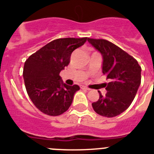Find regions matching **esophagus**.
<instances>
[{
  "label": "esophagus",
  "mask_w": 154,
  "mask_h": 154,
  "mask_svg": "<svg viewBox=\"0 0 154 154\" xmlns=\"http://www.w3.org/2000/svg\"><path fill=\"white\" fill-rule=\"evenodd\" d=\"M81 89H82V90H86V91H89V90H90V89H89V88H87L86 86H81Z\"/></svg>",
  "instance_id": "obj_1"
}]
</instances>
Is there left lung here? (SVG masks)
Instances as JSON below:
<instances>
[{
	"instance_id": "1",
	"label": "left lung",
	"mask_w": 154,
	"mask_h": 154,
	"mask_svg": "<svg viewBox=\"0 0 154 154\" xmlns=\"http://www.w3.org/2000/svg\"><path fill=\"white\" fill-rule=\"evenodd\" d=\"M87 40L102 55V72L110 80L104 85L106 94L98 91L99 100L92 106L98 115L113 118L124 112L133 101L141 83V67L111 42L90 38Z\"/></svg>"
}]
</instances>
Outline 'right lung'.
<instances>
[{
  "label": "right lung",
  "instance_id": "obj_1",
  "mask_svg": "<svg viewBox=\"0 0 154 154\" xmlns=\"http://www.w3.org/2000/svg\"><path fill=\"white\" fill-rule=\"evenodd\" d=\"M86 40L87 37L54 39L26 61L23 78L26 91L41 112L57 116L69 108L80 88L64 83L59 74L68 65L72 52Z\"/></svg>",
  "mask_w": 154,
  "mask_h": 154
}]
</instances>
